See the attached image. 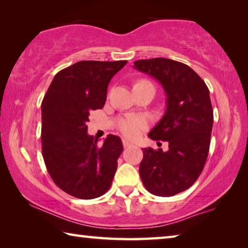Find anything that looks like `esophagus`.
I'll list each match as a JSON object with an SVG mask.
<instances>
[{
  "instance_id": "34e87169",
  "label": "esophagus",
  "mask_w": 248,
  "mask_h": 248,
  "mask_svg": "<svg viewBox=\"0 0 248 248\" xmlns=\"http://www.w3.org/2000/svg\"><path fill=\"white\" fill-rule=\"evenodd\" d=\"M123 144H124V148H129V146L132 145V142H130L129 140L124 139V140H123Z\"/></svg>"
}]
</instances>
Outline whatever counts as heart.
I'll return each instance as SVG.
<instances>
[{"label":"heart","mask_w":248,"mask_h":248,"mask_svg":"<svg viewBox=\"0 0 248 248\" xmlns=\"http://www.w3.org/2000/svg\"><path fill=\"white\" fill-rule=\"evenodd\" d=\"M118 129L124 137L137 138L141 133L142 130L145 128L146 123L141 117H125L118 121Z\"/></svg>","instance_id":"1"}]
</instances>
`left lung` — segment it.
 I'll list each match as a JSON object with an SVG mask.
<instances>
[{"instance_id": "left-lung-1", "label": "left lung", "mask_w": 248, "mask_h": 248, "mask_svg": "<svg viewBox=\"0 0 248 248\" xmlns=\"http://www.w3.org/2000/svg\"><path fill=\"white\" fill-rule=\"evenodd\" d=\"M133 64L156 78L166 94V110L149 137L169 142V151L142 149V183L155 196H174L194 185L207 161L213 125L209 90L202 78L182 62L154 58Z\"/></svg>"}]
</instances>
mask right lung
Wrapping results in <instances>:
<instances>
[{
  "instance_id": "add662e5",
  "label": "right lung",
  "mask_w": 248,
  "mask_h": 248,
  "mask_svg": "<svg viewBox=\"0 0 248 248\" xmlns=\"http://www.w3.org/2000/svg\"><path fill=\"white\" fill-rule=\"evenodd\" d=\"M127 61H79L58 72L41 103V144L49 175L59 188L94 199L111 186L124 146L108 134L103 145L87 133L92 110L104 107L112 77Z\"/></svg>"
}]
</instances>
